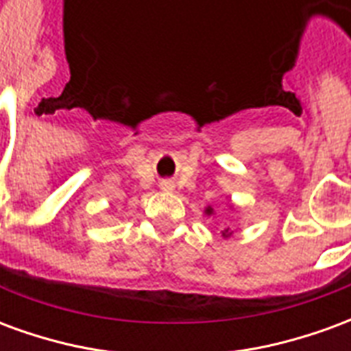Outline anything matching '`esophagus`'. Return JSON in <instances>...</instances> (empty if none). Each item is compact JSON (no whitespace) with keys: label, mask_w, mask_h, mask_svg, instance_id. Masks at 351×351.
Listing matches in <instances>:
<instances>
[{"label":"esophagus","mask_w":351,"mask_h":351,"mask_svg":"<svg viewBox=\"0 0 351 351\" xmlns=\"http://www.w3.org/2000/svg\"><path fill=\"white\" fill-rule=\"evenodd\" d=\"M161 188H163V190H171V188H173V184H171V182H163V184H161Z\"/></svg>","instance_id":"obj_1"}]
</instances>
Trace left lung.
Segmentation results:
<instances>
[{"instance_id": "1", "label": "left lung", "mask_w": 351, "mask_h": 351, "mask_svg": "<svg viewBox=\"0 0 351 351\" xmlns=\"http://www.w3.org/2000/svg\"><path fill=\"white\" fill-rule=\"evenodd\" d=\"M210 213H213V208H206V214H210ZM221 235H223V237L231 235V233H229V228L223 229V231H221Z\"/></svg>"}]
</instances>
